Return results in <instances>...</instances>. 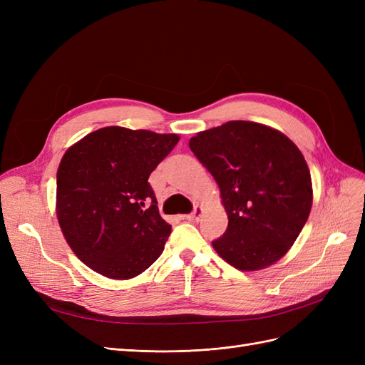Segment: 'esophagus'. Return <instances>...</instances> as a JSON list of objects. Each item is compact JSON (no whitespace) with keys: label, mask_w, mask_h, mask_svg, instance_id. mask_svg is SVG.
<instances>
[{"label":"esophagus","mask_w":365,"mask_h":365,"mask_svg":"<svg viewBox=\"0 0 365 365\" xmlns=\"http://www.w3.org/2000/svg\"><path fill=\"white\" fill-rule=\"evenodd\" d=\"M201 215H202V208L196 205V207L193 208V212H192L190 215H185L184 217H185L187 220H197V219L201 217Z\"/></svg>","instance_id":"obj_1"}]
</instances>
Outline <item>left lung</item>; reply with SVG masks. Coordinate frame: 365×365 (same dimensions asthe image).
<instances>
[{
	"label": "left lung",
	"instance_id": "1",
	"mask_svg": "<svg viewBox=\"0 0 365 365\" xmlns=\"http://www.w3.org/2000/svg\"><path fill=\"white\" fill-rule=\"evenodd\" d=\"M190 150L213 175L228 215L212 244L240 271L267 268L300 235L312 207L311 172L282 132L252 121H228L190 138Z\"/></svg>",
	"mask_w": 365,
	"mask_h": 365
}]
</instances>
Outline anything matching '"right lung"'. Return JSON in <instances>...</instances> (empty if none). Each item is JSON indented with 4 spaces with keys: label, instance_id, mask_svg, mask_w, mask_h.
<instances>
[{
    "label": "right lung",
    "instance_id": "1",
    "mask_svg": "<svg viewBox=\"0 0 365 365\" xmlns=\"http://www.w3.org/2000/svg\"><path fill=\"white\" fill-rule=\"evenodd\" d=\"M178 140L108 126L65 152L56 176L58 219L86 267L126 280L161 256L172 227L160 216L148 180Z\"/></svg>",
    "mask_w": 365,
    "mask_h": 365
}]
</instances>
